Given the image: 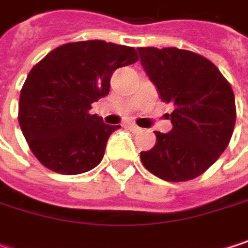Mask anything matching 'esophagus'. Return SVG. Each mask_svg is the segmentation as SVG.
Masks as SVG:
<instances>
[{"label":"esophagus","instance_id":"esophagus-1","mask_svg":"<svg viewBox=\"0 0 248 248\" xmlns=\"http://www.w3.org/2000/svg\"><path fill=\"white\" fill-rule=\"evenodd\" d=\"M129 129H130L132 132H139V130H142V129H140L139 126H136V124H129Z\"/></svg>","mask_w":248,"mask_h":248}]
</instances>
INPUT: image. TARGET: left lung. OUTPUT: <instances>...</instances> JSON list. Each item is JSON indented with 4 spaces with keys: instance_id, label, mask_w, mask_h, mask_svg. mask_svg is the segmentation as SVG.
Masks as SVG:
<instances>
[{
    "instance_id": "1",
    "label": "left lung",
    "mask_w": 248,
    "mask_h": 248,
    "mask_svg": "<svg viewBox=\"0 0 248 248\" xmlns=\"http://www.w3.org/2000/svg\"><path fill=\"white\" fill-rule=\"evenodd\" d=\"M138 51L161 100L175 106L171 132H155L156 143L140 152V161L161 179H194L230 143L235 124L232 89L221 72L197 53L176 47H139Z\"/></svg>"
}]
</instances>
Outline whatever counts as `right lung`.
Returning <instances> with one entry per match:
<instances>
[{"label":"right lung","instance_id":"1","mask_svg":"<svg viewBox=\"0 0 248 248\" xmlns=\"http://www.w3.org/2000/svg\"><path fill=\"white\" fill-rule=\"evenodd\" d=\"M138 59L133 47L89 40L54 48L31 69L20 94L18 122L46 168L77 175L100 164L109 136L121 126L103 124L89 110L109 94L113 72Z\"/></svg>","mask_w":248,"mask_h":248}]
</instances>
